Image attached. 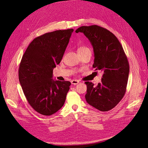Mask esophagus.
I'll return each mask as SVG.
<instances>
[{
  "mask_svg": "<svg viewBox=\"0 0 148 148\" xmlns=\"http://www.w3.org/2000/svg\"><path fill=\"white\" fill-rule=\"evenodd\" d=\"M79 83V82L78 80H73L71 81V84H74V85H76V84H78Z\"/></svg>",
  "mask_w": 148,
  "mask_h": 148,
  "instance_id": "esophagus-1",
  "label": "esophagus"
}]
</instances>
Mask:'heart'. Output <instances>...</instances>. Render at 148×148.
<instances>
[{"label":"heart","instance_id":"heart-1","mask_svg":"<svg viewBox=\"0 0 148 148\" xmlns=\"http://www.w3.org/2000/svg\"><path fill=\"white\" fill-rule=\"evenodd\" d=\"M86 51H91V50L86 46H80L79 47L78 49H77V52H78L79 54L83 53Z\"/></svg>","mask_w":148,"mask_h":148}]
</instances>
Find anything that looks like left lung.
<instances>
[{"label":"left lung","mask_w":148,"mask_h":148,"mask_svg":"<svg viewBox=\"0 0 148 148\" xmlns=\"http://www.w3.org/2000/svg\"><path fill=\"white\" fill-rule=\"evenodd\" d=\"M75 32L87 37L94 49L93 68L103 73L101 82L96 86L92 82H85V98L100 111L110 110L125 95L128 82L130 66L122 46L114 34L99 26H82Z\"/></svg>","instance_id":"1"}]
</instances>
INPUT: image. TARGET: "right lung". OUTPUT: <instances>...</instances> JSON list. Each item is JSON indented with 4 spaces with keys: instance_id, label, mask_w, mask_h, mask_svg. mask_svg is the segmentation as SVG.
Masks as SVG:
<instances>
[{
    "instance_id": "right-lung-1",
    "label": "right lung",
    "mask_w": 148,
    "mask_h": 148,
    "mask_svg": "<svg viewBox=\"0 0 148 148\" xmlns=\"http://www.w3.org/2000/svg\"><path fill=\"white\" fill-rule=\"evenodd\" d=\"M74 29L46 33L30 42L22 57L18 78L29 104L50 116L64 106L71 83L53 79V70L63 57Z\"/></svg>"
}]
</instances>
